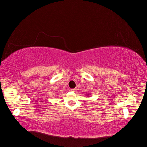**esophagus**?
<instances>
[{
  "mask_svg": "<svg viewBox=\"0 0 147 147\" xmlns=\"http://www.w3.org/2000/svg\"><path fill=\"white\" fill-rule=\"evenodd\" d=\"M71 91H73V92H75L77 91V88H74V89H71L70 90Z\"/></svg>",
  "mask_w": 147,
  "mask_h": 147,
  "instance_id": "34e87169",
  "label": "esophagus"
}]
</instances>
